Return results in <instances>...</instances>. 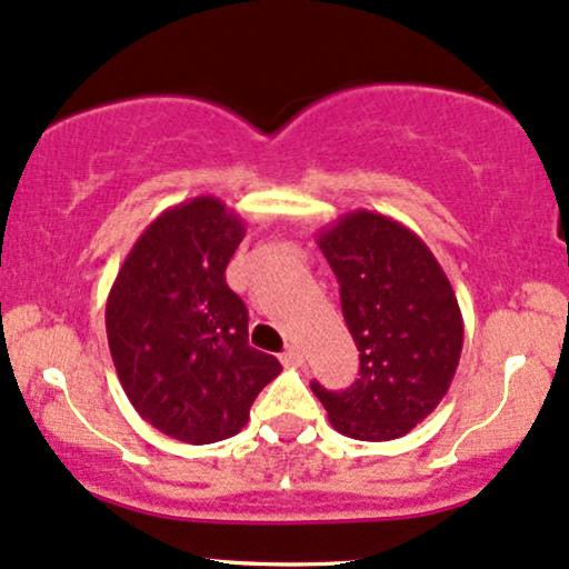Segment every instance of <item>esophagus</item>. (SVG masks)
Wrapping results in <instances>:
<instances>
[{"instance_id": "esophagus-1", "label": "esophagus", "mask_w": 569, "mask_h": 569, "mask_svg": "<svg viewBox=\"0 0 569 569\" xmlns=\"http://www.w3.org/2000/svg\"><path fill=\"white\" fill-rule=\"evenodd\" d=\"M280 362H283V366H289V368H299L305 362V352L299 350V347H289V350L280 355Z\"/></svg>"}]
</instances>
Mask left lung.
I'll use <instances>...</instances> for the list:
<instances>
[{
  "mask_svg": "<svg viewBox=\"0 0 569 569\" xmlns=\"http://www.w3.org/2000/svg\"><path fill=\"white\" fill-rule=\"evenodd\" d=\"M341 312L360 352L345 392L312 381L337 432L381 442L408 435L448 395L463 318L448 276L413 230L376 211H350L320 230Z\"/></svg>",
  "mask_w": 569,
  "mask_h": 569,
  "instance_id": "obj_1",
  "label": "left lung"
}]
</instances>
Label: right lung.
Here are the masks:
<instances>
[{
    "instance_id": "obj_1",
    "label": "right lung",
    "mask_w": 569,
    "mask_h": 569,
    "mask_svg": "<svg viewBox=\"0 0 569 569\" xmlns=\"http://www.w3.org/2000/svg\"><path fill=\"white\" fill-rule=\"evenodd\" d=\"M246 224L214 196L167 209L142 230L116 276L106 331L121 387L167 437L209 445L238 435L280 373L249 347V310L224 283Z\"/></svg>"
}]
</instances>
